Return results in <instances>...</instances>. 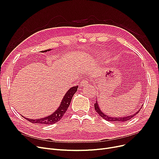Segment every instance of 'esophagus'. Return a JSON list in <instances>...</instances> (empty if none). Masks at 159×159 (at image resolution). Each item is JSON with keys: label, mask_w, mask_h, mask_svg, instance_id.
<instances>
[{"label": "esophagus", "mask_w": 159, "mask_h": 159, "mask_svg": "<svg viewBox=\"0 0 159 159\" xmlns=\"http://www.w3.org/2000/svg\"><path fill=\"white\" fill-rule=\"evenodd\" d=\"M80 86L81 87H85V86H87L89 85V82L87 79H85V80H82V82H80Z\"/></svg>", "instance_id": "esophagus-1"}]
</instances>
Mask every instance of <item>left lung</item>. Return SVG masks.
Here are the masks:
<instances>
[{
	"mask_svg": "<svg viewBox=\"0 0 159 159\" xmlns=\"http://www.w3.org/2000/svg\"><path fill=\"white\" fill-rule=\"evenodd\" d=\"M94 106H95V109L96 112H97V113H98L100 116H102V117L104 119H105V120H107V121H110V122H125V121L129 120V119H131V118H133V116H134L135 115H136L139 112L140 110L142 108V107H141V108H140L139 110L138 111H137L136 113H133V114H132V115H129V116H124V117H117V116H116V117H112V116H108V115H106L105 113H104L101 110V109H100V107H99L98 104L97 99L96 102H95V104H94Z\"/></svg>",
	"mask_w": 159,
	"mask_h": 159,
	"instance_id": "left-lung-1",
	"label": "left lung"
}]
</instances>
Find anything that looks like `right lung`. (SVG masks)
Returning <instances> with one entry per match:
<instances>
[{
  "instance_id": "1",
  "label": "right lung",
  "mask_w": 159,
  "mask_h": 159,
  "mask_svg": "<svg viewBox=\"0 0 159 159\" xmlns=\"http://www.w3.org/2000/svg\"><path fill=\"white\" fill-rule=\"evenodd\" d=\"M51 49H46L44 50V51H42V53H44L50 51ZM78 86H73L71 87L68 91L64 95L62 101L61 102V104L57 108V110L54 111L52 114L48 115V116H45V117L43 118H40L39 119H31L28 118L24 117V116L21 115L22 117L24 119H26L27 120L30 121L31 123H37V124H53L55 122L59 121L61 118L62 117V116L64 115L66 111L68 110V108L71 103L72 97L73 95L75 93V92L77 91Z\"/></svg>"
}]
</instances>
